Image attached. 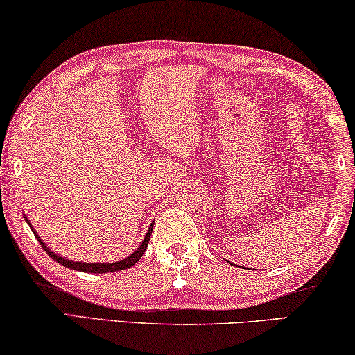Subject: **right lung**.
<instances>
[{
  "label": "right lung",
  "mask_w": 355,
  "mask_h": 355,
  "mask_svg": "<svg viewBox=\"0 0 355 355\" xmlns=\"http://www.w3.org/2000/svg\"><path fill=\"white\" fill-rule=\"evenodd\" d=\"M26 218V217H25ZM28 222V220H26ZM28 225H30L31 231L34 232V228L31 226V223L28 222ZM153 228H154V223L149 226V230L146 232V236H144V239L141 242V245H139L135 252H133L129 258H125L123 261H118V263H108V264H94V263H78V261H71V259H66V258H61L58 257V254H55L53 252H50V248L45 245V243L39 239V236L34 232V236L37 237V241L40 245L44 247V250L46 252V254L51 259H55L56 263L62 264L64 267H67V269H72V270H80V272H88V274H107V272H118V270H124V269H129V267L135 266L137 261L143 257L144 252H146L148 248V243H149V239H150V232H153Z\"/></svg>",
  "instance_id": "right-lung-1"
}]
</instances>
